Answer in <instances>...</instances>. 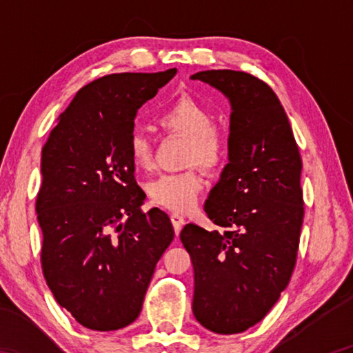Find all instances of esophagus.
Wrapping results in <instances>:
<instances>
[{
	"label": "esophagus",
	"mask_w": 353,
	"mask_h": 353,
	"mask_svg": "<svg viewBox=\"0 0 353 353\" xmlns=\"http://www.w3.org/2000/svg\"><path fill=\"white\" fill-rule=\"evenodd\" d=\"M170 219H171V223H172V228H174L176 235H179V232H181L183 223H185V219L181 214H176V212H172L170 215Z\"/></svg>",
	"instance_id": "obj_1"
}]
</instances>
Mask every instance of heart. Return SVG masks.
Returning a JSON list of instances; mask_svg holds the SVG:
<instances>
[{
  "instance_id": "heart-1",
  "label": "heart",
  "mask_w": 353,
  "mask_h": 353,
  "mask_svg": "<svg viewBox=\"0 0 353 353\" xmlns=\"http://www.w3.org/2000/svg\"><path fill=\"white\" fill-rule=\"evenodd\" d=\"M159 124L165 130L188 138L186 161L201 167L215 168L221 163L226 141L214 124V115L205 104L192 97L183 95L159 115ZM130 162L139 170H148L153 163L152 142L145 133L133 132L127 144ZM205 181L196 170L174 174H163L150 183V197L156 205L174 212H188L197 206Z\"/></svg>"
}]
</instances>
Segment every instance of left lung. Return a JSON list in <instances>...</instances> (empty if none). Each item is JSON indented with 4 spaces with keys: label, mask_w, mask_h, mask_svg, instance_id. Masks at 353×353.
I'll list each match as a JSON object with an SVG mask.
<instances>
[{
    "label": "left lung",
    "mask_w": 353,
    "mask_h": 353,
    "mask_svg": "<svg viewBox=\"0 0 353 353\" xmlns=\"http://www.w3.org/2000/svg\"><path fill=\"white\" fill-rule=\"evenodd\" d=\"M232 106L229 163L205 212L220 230L186 224L181 239L194 267L192 312L216 334L256 325L287 288L303 223L302 159L273 89L232 70L191 76Z\"/></svg>",
    "instance_id": "obj_1"
}]
</instances>
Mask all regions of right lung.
I'll use <instances>...</instances> for the list:
<instances>
[{
	"mask_svg": "<svg viewBox=\"0 0 353 353\" xmlns=\"http://www.w3.org/2000/svg\"><path fill=\"white\" fill-rule=\"evenodd\" d=\"M121 72L83 86L42 148L36 212L43 276L57 303L92 331L138 319L174 238L168 215L142 212L127 144L142 104L176 76Z\"/></svg>",
	"mask_w": 353,
	"mask_h": 353,
	"instance_id": "obj_1",
	"label": "right lung"
}]
</instances>
